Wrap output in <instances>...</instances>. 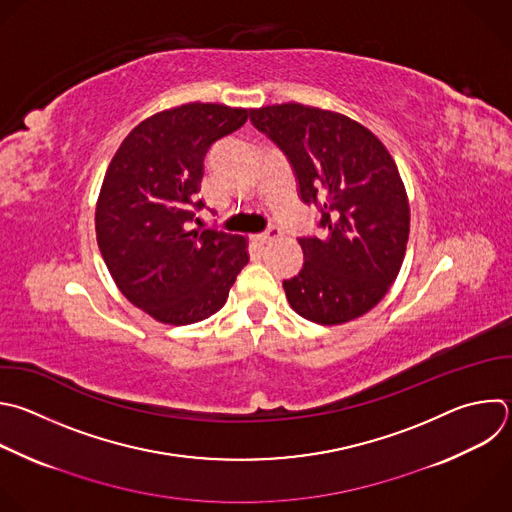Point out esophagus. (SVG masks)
Wrapping results in <instances>:
<instances>
[{"instance_id":"obj_1","label":"esophagus","mask_w":512,"mask_h":512,"mask_svg":"<svg viewBox=\"0 0 512 512\" xmlns=\"http://www.w3.org/2000/svg\"><path fill=\"white\" fill-rule=\"evenodd\" d=\"M279 237H281V229L275 227V225H271L265 233L257 235V241H259V243H271V241H275V239H279Z\"/></svg>"}]
</instances>
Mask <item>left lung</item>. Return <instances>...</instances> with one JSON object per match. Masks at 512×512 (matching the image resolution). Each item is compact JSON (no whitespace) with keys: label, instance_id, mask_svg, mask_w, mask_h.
<instances>
[{"label":"left lung","instance_id":"left-lung-1","mask_svg":"<svg viewBox=\"0 0 512 512\" xmlns=\"http://www.w3.org/2000/svg\"><path fill=\"white\" fill-rule=\"evenodd\" d=\"M253 126L287 156L299 199L319 211L325 235H303L301 271L283 281L305 319L335 325L370 311L404 261L410 207L396 162L356 120L303 104L249 112Z\"/></svg>","mask_w":512,"mask_h":512}]
</instances>
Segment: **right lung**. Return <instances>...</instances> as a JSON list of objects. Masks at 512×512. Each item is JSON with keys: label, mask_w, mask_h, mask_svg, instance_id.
Instances as JSON below:
<instances>
[{"label": "right lung", "mask_w": 512, "mask_h": 512, "mask_svg": "<svg viewBox=\"0 0 512 512\" xmlns=\"http://www.w3.org/2000/svg\"><path fill=\"white\" fill-rule=\"evenodd\" d=\"M245 108L183 104L140 122L120 144L96 205L104 263L130 303L170 325L217 313L247 265V243L191 229L209 148L247 122Z\"/></svg>", "instance_id": "obj_1"}]
</instances>
